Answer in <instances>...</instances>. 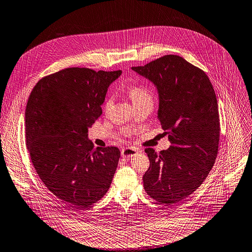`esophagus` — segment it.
<instances>
[{
  "mask_svg": "<svg viewBox=\"0 0 252 252\" xmlns=\"http://www.w3.org/2000/svg\"><path fill=\"white\" fill-rule=\"evenodd\" d=\"M138 153H139V151L136 150V149H133V148H126V149H123V150H122V157H123V158H131V157L135 156Z\"/></svg>",
  "mask_w": 252,
  "mask_h": 252,
  "instance_id": "obj_1",
  "label": "esophagus"
}]
</instances>
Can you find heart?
<instances>
[{
    "mask_svg": "<svg viewBox=\"0 0 252 252\" xmlns=\"http://www.w3.org/2000/svg\"><path fill=\"white\" fill-rule=\"evenodd\" d=\"M128 94L132 100L133 103L138 102L146 97H150V94L148 93V90L143 87V86H140V85H131L129 88H128ZM112 103V100H111V97H107L104 101V108L105 109H108L110 107Z\"/></svg>",
    "mask_w": 252,
    "mask_h": 252,
    "instance_id": "b5f03b06",
    "label": "heart"
}]
</instances>
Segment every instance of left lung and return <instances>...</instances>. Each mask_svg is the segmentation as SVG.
I'll use <instances>...</instances> for the list:
<instances>
[{
    "mask_svg": "<svg viewBox=\"0 0 252 252\" xmlns=\"http://www.w3.org/2000/svg\"><path fill=\"white\" fill-rule=\"evenodd\" d=\"M158 93V118L171 147L145 152L150 167L143 177L147 194L165 205L184 201L211 171L218 154L220 120L214 88L206 73L178 55L131 67Z\"/></svg>",
    "mask_w": 252,
    "mask_h": 252,
    "instance_id": "1",
    "label": "left lung"
}]
</instances>
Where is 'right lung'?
I'll list each match as a JSON object with an SVG mask.
<instances>
[{
    "label": "right lung",
    "instance_id": "1",
    "mask_svg": "<svg viewBox=\"0 0 252 252\" xmlns=\"http://www.w3.org/2000/svg\"><path fill=\"white\" fill-rule=\"evenodd\" d=\"M122 74L70 67L40 79L25 111L26 145L47 189L63 202L86 209L111 184L121 153L94 149L88 127L101 116L109 84Z\"/></svg>",
    "mask_w": 252,
    "mask_h": 252
}]
</instances>
